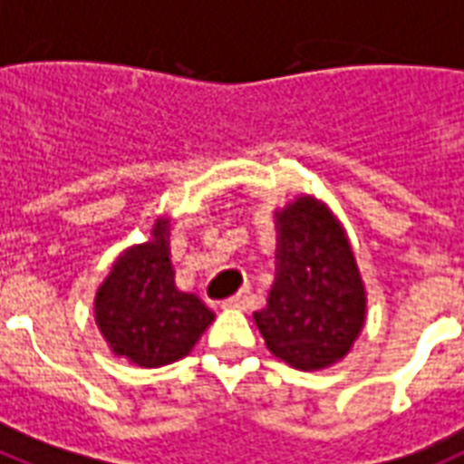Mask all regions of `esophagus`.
Instances as JSON below:
<instances>
[{
  "instance_id": "obj_1",
  "label": "esophagus",
  "mask_w": 464,
  "mask_h": 464,
  "mask_svg": "<svg viewBox=\"0 0 464 464\" xmlns=\"http://www.w3.org/2000/svg\"><path fill=\"white\" fill-rule=\"evenodd\" d=\"M249 304V290H244V293H237L235 297H227L222 307H232V310H244Z\"/></svg>"
}]
</instances>
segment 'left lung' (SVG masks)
<instances>
[{
	"mask_svg": "<svg viewBox=\"0 0 464 464\" xmlns=\"http://www.w3.org/2000/svg\"><path fill=\"white\" fill-rule=\"evenodd\" d=\"M276 281L254 322L283 362L329 368L351 351L365 324V285L346 229L312 196L276 210Z\"/></svg>",
	"mask_w": 464,
	"mask_h": 464,
	"instance_id": "obj_1",
	"label": "left lung"
}]
</instances>
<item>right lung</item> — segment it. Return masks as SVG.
<instances>
[{"label": "right lung", "mask_w": 464, "mask_h": 464, "mask_svg": "<svg viewBox=\"0 0 464 464\" xmlns=\"http://www.w3.org/2000/svg\"><path fill=\"white\" fill-rule=\"evenodd\" d=\"M99 332L116 355L140 368H160L188 355L213 322V310L174 283L169 220L154 222L150 242L125 249L94 300Z\"/></svg>", "instance_id": "right-lung-1"}]
</instances>
